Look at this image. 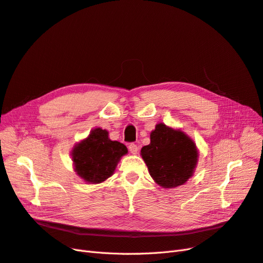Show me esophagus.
I'll return each mask as SVG.
<instances>
[{"label": "esophagus", "mask_w": 263, "mask_h": 263, "mask_svg": "<svg viewBox=\"0 0 263 263\" xmlns=\"http://www.w3.org/2000/svg\"><path fill=\"white\" fill-rule=\"evenodd\" d=\"M128 149H129L132 155H137L138 154V146L136 144H130L128 146Z\"/></svg>", "instance_id": "34e87169"}]
</instances>
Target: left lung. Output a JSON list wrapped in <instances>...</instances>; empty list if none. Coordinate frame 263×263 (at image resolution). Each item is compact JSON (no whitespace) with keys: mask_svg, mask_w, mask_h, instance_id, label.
<instances>
[{"mask_svg":"<svg viewBox=\"0 0 263 263\" xmlns=\"http://www.w3.org/2000/svg\"><path fill=\"white\" fill-rule=\"evenodd\" d=\"M149 174L158 185L174 189L185 184L193 176L198 150L193 139L181 129L163 123L150 133V144L140 150Z\"/></svg>","mask_w":263,"mask_h":263,"instance_id":"1","label":"left lung"}]
</instances>
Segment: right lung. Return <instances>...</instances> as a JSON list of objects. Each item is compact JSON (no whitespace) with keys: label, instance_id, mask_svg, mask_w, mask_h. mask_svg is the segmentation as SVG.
Masks as SVG:
<instances>
[{"label":"right lung","instance_id":"add662e5","mask_svg":"<svg viewBox=\"0 0 263 263\" xmlns=\"http://www.w3.org/2000/svg\"><path fill=\"white\" fill-rule=\"evenodd\" d=\"M127 153L128 149L124 144L110 140L106 129L97 127L73 146L71 158L78 177L90 184H98L113 176L119 160Z\"/></svg>","mask_w":263,"mask_h":263}]
</instances>
